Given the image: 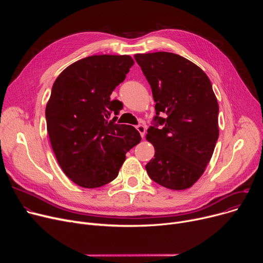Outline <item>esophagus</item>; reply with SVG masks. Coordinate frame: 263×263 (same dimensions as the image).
<instances>
[{
	"label": "esophagus",
	"mask_w": 263,
	"mask_h": 263,
	"mask_svg": "<svg viewBox=\"0 0 263 263\" xmlns=\"http://www.w3.org/2000/svg\"><path fill=\"white\" fill-rule=\"evenodd\" d=\"M136 129H137V131L140 132V134H141V136H142V137H144V136H145L146 128H145L144 126H142V124H140V126H137V127H136Z\"/></svg>",
	"instance_id": "34e87169"
}]
</instances>
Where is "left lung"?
Instances as JSON below:
<instances>
[{
	"mask_svg": "<svg viewBox=\"0 0 263 263\" xmlns=\"http://www.w3.org/2000/svg\"><path fill=\"white\" fill-rule=\"evenodd\" d=\"M134 59L153 90L155 120L163 126L147 130L155 158L146 171L164 187L189 189L205 171L219 134L211 82L197 65L175 53L135 54Z\"/></svg>",
	"mask_w": 263,
	"mask_h": 263,
	"instance_id": "left-lung-1",
	"label": "left lung"
}]
</instances>
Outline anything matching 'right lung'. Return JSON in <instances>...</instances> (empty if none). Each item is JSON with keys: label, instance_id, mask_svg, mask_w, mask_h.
Returning <instances> with one entry per match:
<instances>
[{"label": "right lung", "instance_id": "obj_1", "mask_svg": "<svg viewBox=\"0 0 263 263\" xmlns=\"http://www.w3.org/2000/svg\"><path fill=\"white\" fill-rule=\"evenodd\" d=\"M133 65L129 55H92L68 66L52 86L46 106L50 143L65 175L82 187L113 181L142 140L134 127L108 120L122 106L110 95Z\"/></svg>", "mask_w": 263, "mask_h": 263}]
</instances>
